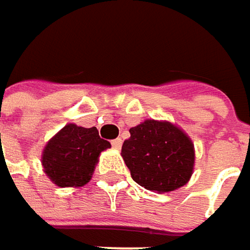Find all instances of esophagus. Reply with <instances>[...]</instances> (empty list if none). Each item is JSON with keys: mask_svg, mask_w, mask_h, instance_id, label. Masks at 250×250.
I'll list each match as a JSON object with an SVG mask.
<instances>
[{"mask_svg": "<svg viewBox=\"0 0 250 250\" xmlns=\"http://www.w3.org/2000/svg\"><path fill=\"white\" fill-rule=\"evenodd\" d=\"M122 143H123V140H122L120 137H117V139H114V140L111 142V146H113L114 149H120V147H122Z\"/></svg>", "mask_w": 250, "mask_h": 250, "instance_id": "34e87169", "label": "esophagus"}]
</instances>
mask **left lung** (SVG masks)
I'll return each mask as SVG.
<instances>
[{
  "label": "left lung",
  "mask_w": 250,
  "mask_h": 250,
  "mask_svg": "<svg viewBox=\"0 0 250 250\" xmlns=\"http://www.w3.org/2000/svg\"><path fill=\"white\" fill-rule=\"evenodd\" d=\"M122 156L133 181L159 194L185 185L195 162L191 139L172 123L158 120L131 127Z\"/></svg>",
  "instance_id": "1"
}]
</instances>
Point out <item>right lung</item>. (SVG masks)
<instances>
[{"label":"right lung","mask_w":250,"mask_h":250,"mask_svg":"<svg viewBox=\"0 0 250 250\" xmlns=\"http://www.w3.org/2000/svg\"><path fill=\"white\" fill-rule=\"evenodd\" d=\"M111 147L100 137L97 127L66 125L44 146L42 165L44 174L58 187H82L89 182L100 153Z\"/></svg>","instance_id":"right-lung-1"}]
</instances>
